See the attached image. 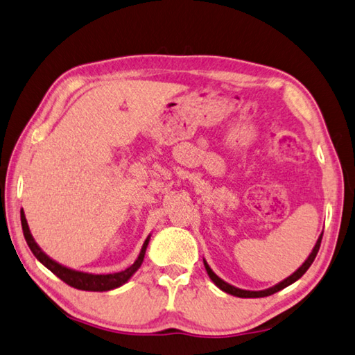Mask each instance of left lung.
<instances>
[{"label":"left lung","mask_w":355,"mask_h":355,"mask_svg":"<svg viewBox=\"0 0 355 355\" xmlns=\"http://www.w3.org/2000/svg\"><path fill=\"white\" fill-rule=\"evenodd\" d=\"M322 236H323V232H322V235L318 236L315 245H313L311 255L307 257V259L304 261V263H303L302 266H300L298 269H297L295 272H293L291 277L284 278L283 282H279L278 284L272 286V287H269V289H264V291H244V289H239V287H235V286H232V284H229V283H225L223 278H219V277L216 275V273L210 269V266L207 264L205 259H204V266H205V270H207V273H209V277H210L211 282L215 283L220 291L230 293V295H235V297H239V298H261V297H269V295H272V293H275V292H278V291L284 289V287L291 286L292 283H295L297 279H300V278H302V277L304 275L306 270L309 269L311 264L313 263V259H315V257H317L318 249H320V244H322Z\"/></svg>","instance_id":"8db88e82"}]
</instances>
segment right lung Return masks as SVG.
<instances>
[{
    "instance_id": "add662e5",
    "label": "right lung",
    "mask_w": 355,
    "mask_h": 355,
    "mask_svg": "<svg viewBox=\"0 0 355 355\" xmlns=\"http://www.w3.org/2000/svg\"><path fill=\"white\" fill-rule=\"evenodd\" d=\"M21 225H23L26 243H28L29 249L32 250V253L35 255V258L40 261V263H42L44 267H48L52 273H55V275L60 279H63L66 284L76 287V289H80V291H89V292L112 291V289H117V287H120V286H123L126 282H128V279L139 270V267L142 266L146 247H148L150 238H151V235H148V238L145 239V243L142 245V249H140L137 259L135 261V264H131L128 267V269H125L122 272H116V273H106V275H96V273L69 269V267L60 264V263H57V261H53L51 257L46 255V253L40 249V245L35 243V239H33V236H32L29 225H28V219H26L23 209H21Z\"/></svg>"
}]
</instances>
